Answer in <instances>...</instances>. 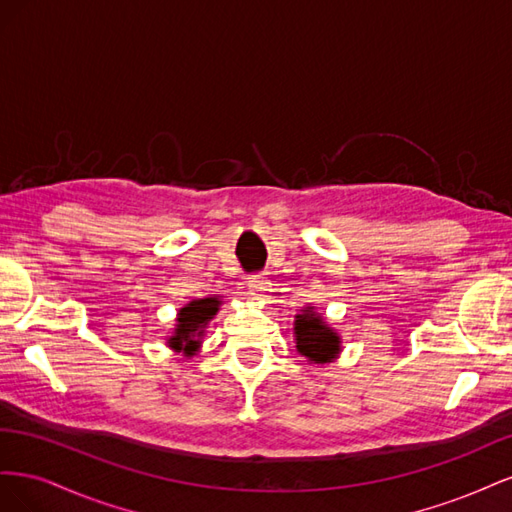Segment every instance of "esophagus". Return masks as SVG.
<instances>
[{"instance_id": "esophagus-1", "label": "esophagus", "mask_w": 512, "mask_h": 512, "mask_svg": "<svg viewBox=\"0 0 512 512\" xmlns=\"http://www.w3.org/2000/svg\"><path fill=\"white\" fill-rule=\"evenodd\" d=\"M269 290H271V284H269V280H265V277L262 275H256V277H250V282H247V292L252 294L254 299H265L267 294H269Z\"/></svg>"}]
</instances>
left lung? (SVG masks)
Masks as SVG:
<instances>
[{
	"mask_svg": "<svg viewBox=\"0 0 512 512\" xmlns=\"http://www.w3.org/2000/svg\"><path fill=\"white\" fill-rule=\"evenodd\" d=\"M294 344L307 363L324 365L333 363L342 352V335L331 324H327L312 303H307L301 312L294 316Z\"/></svg>",
	"mask_w": 512,
	"mask_h": 512,
	"instance_id": "8db88e82",
	"label": "left lung"
}]
</instances>
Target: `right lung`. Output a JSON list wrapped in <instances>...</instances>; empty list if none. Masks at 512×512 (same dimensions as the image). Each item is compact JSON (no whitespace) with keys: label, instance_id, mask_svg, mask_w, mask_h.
Returning a JSON list of instances; mask_svg holds the SVG:
<instances>
[{"label":"right lung","instance_id":"add662e5","mask_svg":"<svg viewBox=\"0 0 512 512\" xmlns=\"http://www.w3.org/2000/svg\"><path fill=\"white\" fill-rule=\"evenodd\" d=\"M222 299L215 294V297L205 299H194L179 307L177 318H175V329L166 337V346L175 352H181L183 356H194L203 344L205 329L209 322L220 312Z\"/></svg>","mask_w":512,"mask_h":512}]
</instances>
